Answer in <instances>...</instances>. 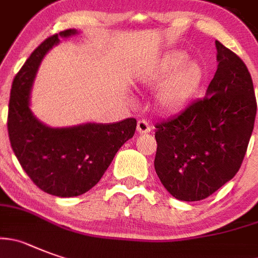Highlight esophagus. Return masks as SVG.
Here are the masks:
<instances>
[{
    "label": "esophagus",
    "instance_id": "obj_1",
    "mask_svg": "<svg viewBox=\"0 0 258 258\" xmlns=\"http://www.w3.org/2000/svg\"><path fill=\"white\" fill-rule=\"evenodd\" d=\"M137 132L139 134H145V133H150L151 132V126L146 120H138L137 122Z\"/></svg>",
    "mask_w": 258,
    "mask_h": 258
}]
</instances>
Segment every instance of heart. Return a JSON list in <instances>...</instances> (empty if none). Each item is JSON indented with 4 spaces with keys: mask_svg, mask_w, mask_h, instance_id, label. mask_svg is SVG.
Here are the masks:
<instances>
[{
    "mask_svg": "<svg viewBox=\"0 0 258 258\" xmlns=\"http://www.w3.org/2000/svg\"><path fill=\"white\" fill-rule=\"evenodd\" d=\"M183 49L171 51L152 65L142 80L148 86H158L156 106L164 113H176L188 107L200 92L206 70L198 61L188 59Z\"/></svg>",
    "mask_w": 258,
    "mask_h": 258,
    "instance_id": "heart-1",
    "label": "heart"
}]
</instances>
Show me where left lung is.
Instances as JSON below:
<instances>
[{"instance_id":"8db88e82","label":"left lung","mask_w":258,"mask_h":258,"mask_svg":"<svg viewBox=\"0 0 258 258\" xmlns=\"http://www.w3.org/2000/svg\"><path fill=\"white\" fill-rule=\"evenodd\" d=\"M219 62L203 100L156 125L155 170L167 192L193 202L211 196L242 165L257 103L247 66L219 41Z\"/></svg>"}]
</instances>
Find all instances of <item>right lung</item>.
Returning <instances> with one entry per match:
<instances>
[{"instance_id": "obj_1", "label": "right lung", "mask_w": 258, "mask_h": 258, "mask_svg": "<svg viewBox=\"0 0 258 258\" xmlns=\"http://www.w3.org/2000/svg\"><path fill=\"white\" fill-rule=\"evenodd\" d=\"M68 29L47 38L34 49L13 83L7 131L18 161L33 183L56 197H77L93 188L127 139L134 136L137 120L73 126H48L30 108V93L39 65L60 38L77 35Z\"/></svg>"}]
</instances>
